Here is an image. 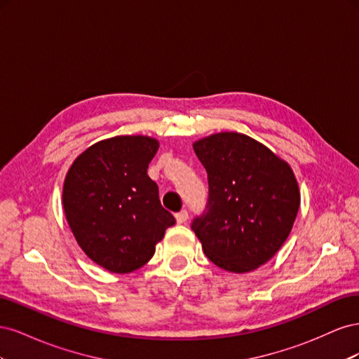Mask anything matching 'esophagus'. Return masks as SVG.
Segmentation results:
<instances>
[{
  "instance_id": "obj_1",
  "label": "esophagus",
  "mask_w": 359,
  "mask_h": 359,
  "mask_svg": "<svg viewBox=\"0 0 359 359\" xmlns=\"http://www.w3.org/2000/svg\"><path fill=\"white\" fill-rule=\"evenodd\" d=\"M175 219H177V223H180V224L181 223H186L187 219H189V212L186 210H182V211L175 214Z\"/></svg>"
}]
</instances>
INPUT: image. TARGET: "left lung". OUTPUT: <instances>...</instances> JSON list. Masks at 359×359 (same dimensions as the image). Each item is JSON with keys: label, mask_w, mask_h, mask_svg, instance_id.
Instances as JSON below:
<instances>
[{"label": "left lung", "mask_w": 359, "mask_h": 359, "mask_svg": "<svg viewBox=\"0 0 359 359\" xmlns=\"http://www.w3.org/2000/svg\"><path fill=\"white\" fill-rule=\"evenodd\" d=\"M193 149L208 173V203L191 229L211 262L231 273L266 264L289 236L299 210L293 170L257 140L223 132Z\"/></svg>", "instance_id": "1"}]
</instances>
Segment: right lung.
Listing matches in <instances>:
<instances>
[{"instance_id": "obj_1", "label": "right lung", "mask_w": 359, "mask_h": 359, "mask_svg": "<svg viewBox=\"0 0 359 359\" xmlns=\"http://www.w3.org/2000/svg\"><path fill=\"white\" fill-rule=\"evenodd\" d=\"M157 149L158 140L148 136L104 139L85 149L64 180V214L76 241L111 273L144 266L175 224L147 173Z\"/></svg>"}]
</instances>
